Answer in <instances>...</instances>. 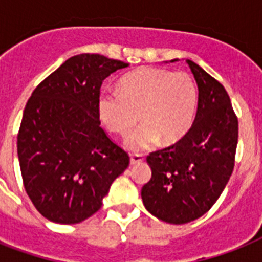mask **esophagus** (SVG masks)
<instances>
[{
	"mask_svg": "<svg viewBox=\"0 0 262 262\" xmlns=\"http://www.w3.org/2000/svg\"><path fill=\"white\" fill-rule=\"evenodd\" d=\"M144 160L143 155H140V154H132L130 155V164H137V163H141Z\"/></svg>",
	"mask_w": 262,
	"mask_h": 262,
	"instance_id": "1",
	"label": "esophagus"
}]
</instances>
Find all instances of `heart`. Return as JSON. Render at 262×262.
Returning <instances> with one entry per match:
<instances>
[{"label":"heart","mask_w":262,"mask_h":262,"mask_svg":"<svg viewBox=\"0 0 262 262\" xmlns=\"http://www.w3.org/2000/svg\"><path fill=\"white\" fill-rule=\"evenodd\" d=\"M197 100L190 75L147 67L125 76L119 91H103L98 110L107 129L118 136L129 135L141 117L144 123L126 140V147L144 151L160 140L164 145L182 140L193 125Z\"/></svg>","instance_id":"1"}]
</instances>
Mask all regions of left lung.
<instances>
[{
    "mask_svg": "<svg viewBox=\"0 0 262 262\" xmlns=\"http://www.w3.org/2000/svg\"><path fill=\"white\" fill-rule=\"evenodd\" d=\"M186 63L199 87L194 122L178 143L149 154L152 177L141 189L147 211L171 224L193 222L211 209L231 177L238 144L227 91L197 63Z\"/></svg>",
    "mask_w": 262,
    "mask_h": 262,
    "instance_id": "obj_1",
    "label": "left lung"
}]
</instances>
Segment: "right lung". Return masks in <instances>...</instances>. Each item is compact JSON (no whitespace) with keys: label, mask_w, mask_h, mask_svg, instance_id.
Wrapping results in <instances>:
<instances>
[{"label":"right lung","mask_w":262,"mask_h":262,"mask_svg":"<svg viewBox=\"0 0 262 262\" xmlns=\"http://www.w3.org/2000/svg\"><path fill=\"white\" fill-rule=\"evenodd\" d=\"M127 67L104 55H75L27 102L17 135L18 163L27 194L50 222L88 219L129 166V155L100 127L98 110L103 80Z\"/></svg>","instance_id":"1"}]
</instances>
